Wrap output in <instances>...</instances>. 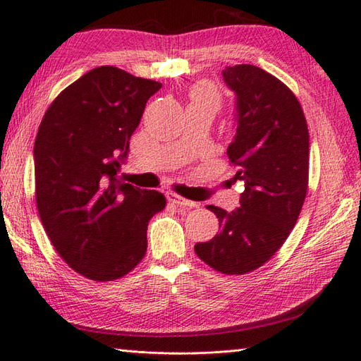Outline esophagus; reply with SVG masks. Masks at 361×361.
<instances>
[{"label":"esophagus","instance_id":"obj_1","mask_svg":"<svg viewBox=\"0 0 361 361\" xmlns=\"http://www.w3.org/2000/svg\"><path fill=\"white\" fill-rule=\"evenodd\" d=\"M168 201L176 204V205H180V207H190V209L196 207V202L188 201V200H183V197H180L178 195H173V193L168 195Z\"/></svg>","mask_w":361,"mask_h":361}]
</instances>
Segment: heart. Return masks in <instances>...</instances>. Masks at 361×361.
Listing matches in <instances>:
<instances>
[{"mask_svg":"<svg viewBox=\"0 0 361 361\" xmlns=\"http://www.w3.org/2000/svg\"><path fill=\"white\" fill-rule=\"evenodd\" d=\"M190 99L191 106H202L209 107L213 112L221 107V94L216 90L215 87L209 82H201L196 84L190 92Z\"/></svg>","mask_w":361,"mask_h":361,"instance_id":"b5f03b06","label":"heart"}]
</instances>
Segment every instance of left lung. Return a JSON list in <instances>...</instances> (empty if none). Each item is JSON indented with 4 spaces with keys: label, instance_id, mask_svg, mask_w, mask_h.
I'll list each match as a JSON object with an SVG mask.
<instances>
[{
    "label": "left lung",
    "instance_id": "obj_1",
    "mask_svg": "<svg viewBox=\"0 0 361 361\" xmlns=\"http://www.w3.org/2000/svg\"><path fill=\"white\" fill-rule=\"evenodd\" d=\"M223 79L237 97L227 157L245 191L233 212L207 205L221 231L195 251L219 273L240 276L268 262L298 221L308 187V129L298 98L269 73L241 63L226 67Z\"/></svg>",
    "mask_w": 361,
    "mask_h": 361
}]
</instances>
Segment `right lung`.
Masks as SVG:
<instances>
[{
  "instance_id": "add662e5",
  "label": "right lung",
  "mask_w": 361,
  "mask_h": 361,
  "mask_svg": "<svg viewBox=\"0 0 361 361\" xmlns=\"http://www.w3.org/2000/svg\"><path fill=\"white\" fill-rule=\"evenodd\" d=\"M160 82L116 67L93 68L59 94L34 143L35 201L59 255L97 282L142 262L149 219L165 196L120 180L130 135Z\"/></svg>"
}]
</instances>
